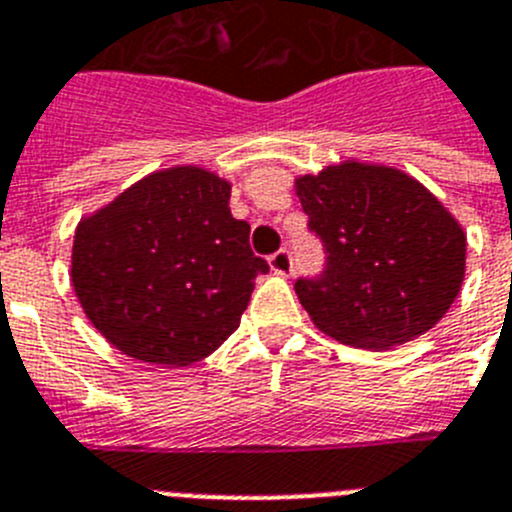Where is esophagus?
<instances>
[{"label": "esophagus", "mask_w": 512, "mask_h": 512, "mask_svg": "<svg viewBox=\"0 0 512 512\" xmlns=\"http://www.w3.org/2000/svg\"><path fill=\"white\" fill-rule=\"evenodd\" d=\"M270 270L278 275H290L293 273V255H290L288 247H283V250H278L275 255H270Z\"/></svg>", "instance_id": "1"}]
</instances>
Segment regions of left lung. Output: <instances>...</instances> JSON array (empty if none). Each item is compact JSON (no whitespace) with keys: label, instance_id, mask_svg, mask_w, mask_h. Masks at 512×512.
I'll return each mask as SVG.
<instances>
[{"label":"left lung","instance_id":"1","mask_svg":"<svg viewBox=\"0 0 512 512\" xmlns=\"http://www.w3.org/2000/svg\"><path fill=\"white\" fill-rule=\"evenodd\" d=\"M324 270L296 293L324 334L390 349L449 311L464 280L467 239L454 216L395 168L342 163L296 181Z\"/></svg>","mask_w":512,"mask_h":512}]
</instances>
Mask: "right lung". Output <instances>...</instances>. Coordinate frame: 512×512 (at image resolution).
Masks as SVG:
<instances>
[{"instance_id":"add662e5","label":"right lung","mask_w":512,"mask_h":512,"mask_svg":"<svg viewBox=\"0 0 512 512\" xmlns=\"http://www.w3.org/2000/svg\"><path fill=\"white\" fill-rule=\"evenodd\" d=\"M229 193L219 176L183 165L142 178L78 224L73 288L119 352L186 367L237 331L270 267L252 252L250 224L229 211Z\"/></svg>"}]
</instances>
